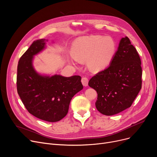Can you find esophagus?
Returning a JSON list of instances; mask_svg holds the SVG:
<instances>
[{"label": "esophagus", "instance_id": "esophagus-1", "mask_svg": "<svg viewBox=\"0 0 157 157\" xmlns=\"http://www.w3.org/2000/svg\"><path fill=\"white\" fill-rule=\"evenodd\" d=\"M81 82H82V84L83 85V86H88V79L86 77H83L81 79Z\"/></svg>", "mask_w": 157, "mask_h": 157}]
</instances>
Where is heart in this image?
Instances as JSON below:
<instances>
[{"label": "heart", "instance_id": "obj_1", "mask_svg": "<svg viewBox=\"0 0 157 157\" xmlns=\"http://www.w3.org/2000/svg\"><path fill=\"white\" fill-rule=\"evenodd\" d=\"M117 44L109 36H90L82 37L74 41L72 47L74 57L71 61L76 64L77 60L87 59L89 69L94 72H99L108 67L116 52Z\"/></svg>", "mask_w": 157, "mask_h": 157}]
</instances>
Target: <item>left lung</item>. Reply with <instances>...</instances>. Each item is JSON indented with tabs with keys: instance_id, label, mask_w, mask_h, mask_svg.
Here are the masks:
<instances>
[{
	"instance_id": "1",
	"label": "left lung",
	"mask_w": 157,
	"mask_h": 157,
	"mask_svg": "<svg viewBox=\"0 0 157 157\" xmlns=\"http://www.w3.org/2000/svg\"><path fill=\"white\" fill-rule=\"evenodd\" d=\"M141 65V59L128 37L121 38L110 65L88 82L97 91L98 111L111 116L130 108L142 87Z\"/></svg>"
}]
</instances>
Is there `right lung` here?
<instances>
[{"label": "right lung", "mask_w": 157, "mask_h": 157, "mask_svg": "<svg viewBox=\"0 0 157 157\" xmlns=\"http://www.w3.org/2000/svg\"><path fill=\"white\" fill-rule=\"evenodd\" d=\"M45 39L34 41L20 57L17 68L18 94L29 113L49 122L67 115L73 96L83 88L79 76H40L32 67L33 56L44 49Z\"/></svg>", "instance_id": "obj_1"}]
</instances>
